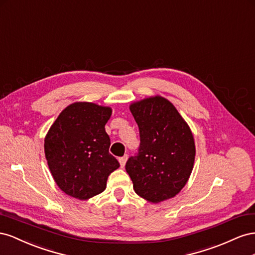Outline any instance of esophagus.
Segmentation results:
<instances>
[{
    "label": "esophagus",
    "instance_id": "obj_1",
    "mask_svg": "<svg viewBox=\"0 0 255 255\" xmlns=\"http://www.w3.org/2000/svg\"><path fill=\"white\" fill-rule=\"evenodd\" d=\"M119 161L121 163V168H124V166H125V164H126V161H127V156L119 158Z\"/></svg>",
    "mask_w": 255,
    "mask_h": 255
}]
</instances>
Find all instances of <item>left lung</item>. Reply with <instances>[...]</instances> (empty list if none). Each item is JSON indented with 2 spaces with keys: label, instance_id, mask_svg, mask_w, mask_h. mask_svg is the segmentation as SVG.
I'll return each mask as SVG.
<instances>
[{
  "label": "left lung",
  "instance_id": "1",
  "mask_svg": "<svg viewBox=\"0 0 255 255\" xmlns=\"http://www.w3.org/2000/svg\"><path fill=\"white\" fill-rule=\"evenodd\" d=\"M139 126L140 147L126 163L137 195L150 203L174 198L185 187L193 169L194 139L176 108L161 96L129 107Z\"/></svg>",
  "mask_w": 255,
  "mask_h": 255
}]
</instances>
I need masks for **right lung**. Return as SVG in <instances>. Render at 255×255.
Segmentation results:
<instances>
[{"instance_id": "right-lung-1", "label": "right lung", "mask_w": 255, "mask_h": 255, "mask_svg": "<svg viewBox=\"0 0 255 255\" xmlns=\"http://www.w3.org/2000/svg\"><path fill=\"white\" fill-rule=\"evenodd\" d=\"M112 109L75 103L57 116L45 137V155L56 185L66 194L87 200L103 192L110 174L119 169L109 152L105 126Z\"/></svg>"}]
</instances>
